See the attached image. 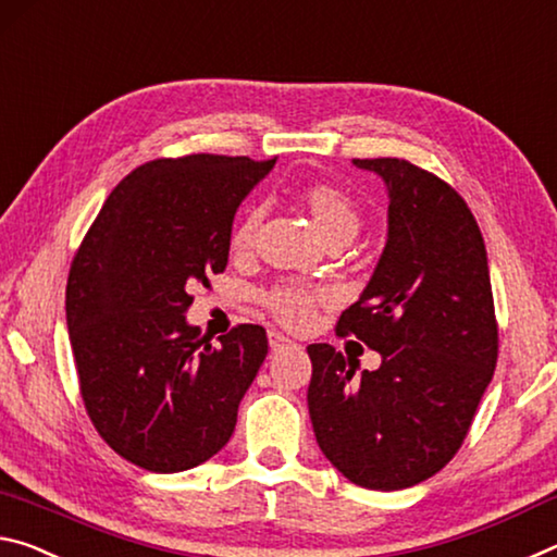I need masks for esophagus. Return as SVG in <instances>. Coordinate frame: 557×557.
<instances>
[{
  "instance_id": "obj_1",
  "label": "esophagus",
  "mask_w": 557,
  "mask_h": 557,
  "mask_svg": "<svg viewBox=\"0 0 557 557\" xmlns=\"http://www.w3.org/2000/svg\"><path fill=\"white\" fill-rule=\"evenodd\" d=\"M269 345H271V350L276 352V350H284V348H288V345H294V341H290L288 335L278 333V331H269Z\"/></svg>"
}]
</instances>
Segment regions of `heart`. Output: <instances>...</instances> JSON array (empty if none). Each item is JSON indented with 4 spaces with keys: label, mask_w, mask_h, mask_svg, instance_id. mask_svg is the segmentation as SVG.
Instances as JSON below:
<instances>
[{
    "label": "heart",
    "mask_w": 557,
    "mask_h": 557,
    "mask_svg": "<svg viewBox=\"0 0 557 557\" xmlns=\"http://www.w3.org/2000/svg\"><path fill=\"white\" fill-rule=\"evenodd\" d=\"M296 202L308 216H311L315 232L323 236L325 244L350 242L360 230L358 205H355L350 195L343 193L341 187L325 185V182H315V185L298 189ZM259 219H261L259 209H249V212L239 219V224L234 226V234H232L234 251L251 249ZM318 300H321V294H315V290L298 284L273 286L267 294L269 311L276 315L281 323L290 327H304L311 323Z\"/></svg>",
    "instance_id": "1"
}]
</instances>
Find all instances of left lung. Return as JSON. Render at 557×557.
Returning <instances> with one entry per match:
<instances>
[{
    "mask_svg": "<svg viewBox=\"0 0 557 557\" xmlns=\"http://www.w3.org/2000/svg\"><path fill=\"white\" fill-rule=\"evenodd\" d=\"M352 165L385 182L387 239L338 333L377 350L380 368L311 345L308 412L345 479L399 491L446 467L469 432L496 368L494 296L484 236L446 182L397 158Z\"/></svg>",
    "mask_w": 557,
    "mask_h": 557,
    "instance_id": "obj_1",
    "label": "left lung"
}]
</instances>
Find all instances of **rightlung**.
I'll use <instances>...</instances> for the list:
<instances>
[{
	"instance_id": "add662e5",
	"label": "right lung",
	"mask_w": 557,
	"mask_h": 557,
	"mask_svg": "<svg viewBox=\"0 0 557 557\" xmlns=\"http://www.w3.org/2000/svg\"><path fill=\"white\" fill-rule=\"evenodd\" d=\"M276 160L226 154L133 170L73 259L66 325L90 422L135 467L177 473L230 442L269 352L261 325L212 345L187 321L189 290L224 271L239 205Z\"/></svg>"
}]
</instances>
